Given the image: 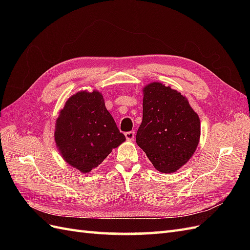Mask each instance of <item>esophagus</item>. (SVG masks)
<instances>
[{"instance_id":"esophagus-1","label":"esophagus","mask_w":250,"mask_h":250,"mask_svg":"<svg viewBox=\"0 0 250 250\" xmlns=\"http://www.w3.org/2000/svg\"><path fill=\"white\" fill-rule=\"evenodd\" d=\"M134 131H128L125 133V137L127 141H133L134 140Z\"/></svg>"}]
</instances>
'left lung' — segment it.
<instances>
[{
  "instance_id": "obj_1",
  "label": "left lung",
  "mask_w": 250,
  "mask_h": 250,
  "mask_svg": "<svg viewBox=\"0 0 250 250\" xmlns=\"http://www.w3.org/2000/svg\"><path fill=\"white\" fill-rule=\"evenodd\" d=\"M137 144L154 168L173 173L190 161L200 140V119L178 90L161 82L143 87Z\"/></svg>"
}]
</instances>
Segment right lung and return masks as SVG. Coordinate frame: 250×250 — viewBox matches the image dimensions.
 <instances>
[{
    "label": "right lung",
    "instance_id": "obj_1",
    "mask_svg": "<svg viewBox=\"0 0 250 250\" xmlns=\"http://www.w3.org/2000/svg\"><path fill=\"white\" fill-rule=\"evenodd\" d=\"M54 138L64 162L84 174L126 141L96 89L80 90L66 100L56 119Z\"/></svg>",
    "mask_w": 250,
    "mask_h": 250
}]
</instances>
